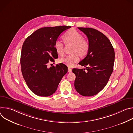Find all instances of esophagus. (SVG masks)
Instances as JSON below:
<instances>
[{"mask_svg":"<svg viewBox=\"0 0 133 133\" xmlns=\"http://www.w3.org/2000/svg\"><path fill=\"white\" fill-rule=\"evenodd\" d=\"M71 71H72L71 68H70V67H68V71L69 72H71Z\"/></svg>","mask_w":133,"mask_h":133,"instance_id":"esophagus-1","label":"esophagus"}]
</instances>
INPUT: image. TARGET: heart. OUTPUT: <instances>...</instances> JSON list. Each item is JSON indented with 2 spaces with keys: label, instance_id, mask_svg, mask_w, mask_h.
<instances>
[{
  "label": "heart",
  "instance_id": "b5f03b06",
  "mask_svg": "<svg viewBox=\"0 0 133 133\" xmlns=\"http://www.w3.org/2000/svg\"><path fill=\"white\" fill-rule=\"evenodd\" d=\"M63 39L66 45L72 44L71 55H68L59 59L61 63L68 66H72L79 59V55L85 56L89 49L88 42L83 38V35L76 30L70 29L66 31L63 36ZM54 48L59 55L64 54V45L62 42L57 40L54 44Z\"/></svg>",
  "mask_w": 133,
  "mask_h": 133
}]
</instances>
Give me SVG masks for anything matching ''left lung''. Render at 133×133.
Listing matches in <instances>:
<instances>
[{
    "mask_svg": "<svg viewBox=\"0 0 133 133\" xmlns=\"http://www.w3.org/2000/svg\"><path fill=\"white\" fill-rule=\"evenodd\" d=\"M87 37L89 49L79 64L85 69H72L76 75L74 86L82 96L97 94L106 85L113 71L115 60L114 48L108 38L91 28L78 27Z\"/></svg>",
    "mask_w": 133,
    "mask_h": 133,
    "instance_id": "8db88e82",
    "label": "left lung"
}]
</instances>
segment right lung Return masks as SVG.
<instances>
[{"instance_id": "right-lung-1", "label": "right lung", "mask_w": 133, "mask_h": 133, "mask_svg": "<svg viewBox=\"0 0 133 133\" xmlns=\"http://www.w3.org/2000/svg\"><path fill=\"white\" fill-rule=\"evenodd\" d=\"M70 26L43 27L36 30L25 41L22 49L21 65L23 77L30 90L36 95L47 97L58 87L68 68L64 64L48 67L58 56L55 42Z\"/></svg>"}]
</instances>
